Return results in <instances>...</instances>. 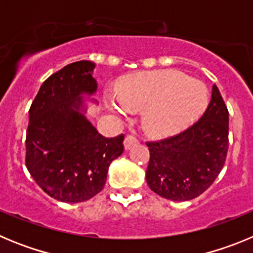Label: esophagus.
<instances>
[{
  "label": "esophagus",
  "mask_w": 253,
  "mask_h": 253,
  "mask_svg": "<svg viewBox=\"0 0 253 253\" xmlns=\"http://www.w3.org/2000/svg\"><path fill=\"white\" fill-rule=\"evenodd\" d=\"M138 144V139L134 135H126L124 139V148L125 149H130L131 147Z\"/></svg>",
  "instance_id": "obj_1"
}]
</instances>
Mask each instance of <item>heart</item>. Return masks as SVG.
Returning <instances> with one entry per match:
<instances>
[{
    "label": "heart",
    "instance_id": "b5f03b06",
    "mask_svg": "<svg viewBox=\"0 0 253 253\" xmlns=\"http://www.w3.org/2000/svg\"><path fill=\"white\" fill-rule=\"evenodd\" d=\"M209 95L205 84L176 69H161L125 76L116 97L105 95V105L116 116L142 111L143 130L154 138L172 135L205 111Z\"/></svg>",
    "mask_w": 253,
    "mask_h": 253
}]
</instances>
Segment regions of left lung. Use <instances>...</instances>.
Returning <instances> with one entry per match:
<instances>
[{"instance_id":"left-lung-1","label":"left lung","mask_w":253,"mask_h":253,"mask_svg":"<svg viewBox=\"0 0 253 253\" xmlns=\"http://www.w3.org/2000/svg\"><path fill=\"white\" fill-rule=\"evenodd\" d=\"M228 123L224 100L213 84L209 106L199 122L175 137L147 143L149 189L173 202H186L204 193L224 166Z\"/></svg>"}]
</instances>
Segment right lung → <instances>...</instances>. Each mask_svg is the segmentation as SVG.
<instances>
[{"label":"right lung","instance_id":"add662e5","mask_svg":"<svg viewBox=\"0 0 253 253\" xmlns=\"http://www.w3.org/2000/svg\"><path fill=\"white\" fill-rule=\"evenodd\" d=\"M95 67L80 60L53 73L29 110L26 167L35 182L59 202L81 203L99 194L110 163L124 152L123 134L102 137L84 116V96L97 90Z\"/></svg>","mask_w":253,"mask_h":253}]
</instances>
